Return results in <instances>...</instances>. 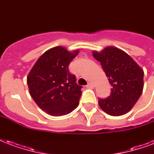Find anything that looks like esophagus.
I'll return each mask as SVG.
<instances>
[{
    "label": "esophagus",
    "instance_id": "1",
    "mask_svg": "<svg viewBox=\"0 0 154 154\" xmlns=\"http://www.w3.org/2000/svg\"><path fill=\"white\" fill-rule=\"evenodd\" d=\"M86 88H93V87H94V85H93L92 83L89 82L88 84H87V85L86 86Z\"/></svg>",
    "mask_w": 154,
    "mask_h": 154
}]
</instances>
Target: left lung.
Returning a JSON list of instances; mask_svg holds the SVG:
<instances>
[{
    "mask_svg": "<svg viewBox=\"0 0 154 154\" xmlns=\"http://www.w3.org/2000/svg\"><path fill=\"white\" fill-rule=\"evenodd\" d=\"M93 56L100 62L111 84L110 95L99 98V105L111 116L129 112L137 102L144 87V71L126 52L115 47H107Z\"/></svg>",
    "mask_w": 154,
    "mask_h": 154,
    "instance_id": "8db88e82",
    "label": "left lung"
}]
</instances>
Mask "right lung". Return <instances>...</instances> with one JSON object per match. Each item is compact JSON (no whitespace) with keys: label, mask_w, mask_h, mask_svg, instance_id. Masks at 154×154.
<instances>
[{"label":"right lung","mask_w":154,"mask_h":154,"mask_svg":"<svg viewBox=\"0 0 154 154\" xmlns=\"http://www.w3.org/2000/svg\"><path fill=\"white\" fill-rule=\"evenodd\" d=\"M78 51L62 46L49 50L36 61L27 78L29 93L41 109L51 116L70 113L79 104L82 86L68 66Z\"/></svg>","instance_id":"right-lung-1"}]
</instances>
